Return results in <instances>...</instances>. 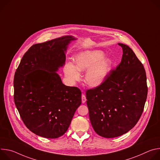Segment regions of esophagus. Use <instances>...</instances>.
Returning a JSON list of instances; mask_svg holds the SVG:
<instances>
[{
  "mask_svg": "<svg viewBox=\"0 0 160 160\" xmlns=\"http://www.w3.org/2000/svg\"><path fill=\"white\" fill-rule=\"evenodd\" d=\"M85 101H86V97L83 94H82V103H85Z\"/></svg>",
  "mask_w": 160,
  "mask_h": 160,
  "instance_id": "34e87169",
  "label": "esophagus"
}]
</instances>
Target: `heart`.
<instances>
[{
  "label": "heart",
  "instance_id": "b5f03b06",
  "mask_svg": "<svg viewBox=\"0 0 160 160\" xmlns=\"http://www.w3.org/2000/svg\"><path fill=\"white\" fill-rule=\"evenodd\" d=\"M101 51H86L75 56L76 66L68 63L65 66V75L72 82L78 81L80 78V72L87 71L85 75V83L90 87H98L106 80L113 65L109 58H104Z\"/></svg>",
  "mask_w": 160,
  "mask_h": 160
}]
</instances>
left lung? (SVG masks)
<instances>
[{"instance_id": "8db88e82", "label": "left lung", "mask_w": 160, "mask_h": 160, "mask_svg": "<svg viewBox=\"0 0 160 160\" xmlns=\"http://www.w3.org/2000/svg\"><path fill=\"white\" fill-rule=\"evenodd\" d=\"M120 63L98 87L86 90L90 121L94 131L105 138L120 136L138 122L148 96L146 71L127 45Z\"/></svg>"}]
</instances>
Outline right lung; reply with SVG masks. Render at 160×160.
<instances>
[{"instance_id": "obj_1", "label": "right lung", "mask_w": 160, "mask_h": 160, "mask_svg": "<svg viewBox=\"0 0 160 160\" xmlns=\"http://www.w3.org/2000/svg\"><path fill=\"white\" fill-rule=\"evenodd\" d=\"M75 39L64 36L33 45L15 72L14 100L20 117L31 132L45 138L62 135L81 104V90L64 85L56 73Z\"/></svg>"}]
</instances>
